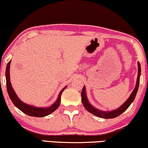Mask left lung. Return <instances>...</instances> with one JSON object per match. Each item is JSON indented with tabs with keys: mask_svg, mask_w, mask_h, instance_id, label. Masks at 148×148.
Returning <instances> with one entry per match:
<instances>
[{
	"mask_svg": "<svg viewBox=\"0 0 148 148\" xmlns=\"http://www.w3.org/2000/svg\"><path fill=\"white\" fill-rule=\"evenodd\" d=\"M140 76H141V65L138 62V75L137 78H136V83L134 87V90L132 91V92L130 94V96H129V98L127 99V100L124 102L122 105L119 106V108H117V109L112 110V111H101V110L96 108V107L91 105L90 102H89L87 99V93H86V88L85 86H84L83 88V91L81 93V97H82V103H83L84 107L86 108V110L89 112V113H92L93 115L97 116L98 117H101V118L104 119H111V118H115V117H117L119 115H121V113H123L130 106V104H132V102H133L135 96L137 93L138 89H139V80H140Z\"/></svg>",
	"mask_w": 148,
	"mask_h": 148,
	"instance_id": "8db88e82",
	"label": "left lung"
}]
</instances>
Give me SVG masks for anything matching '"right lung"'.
I'll return each mask as SVG.
<instances>
[{
	"mask_svg": "<svg viewBox=\"0 0 148 148\" xmlns=\"http://www.w3.org/2000/svg\"><path fill=\"white\" fill-rule=\"evenodd\" d=\"M10 63L11 61H9L7 63L6 67V72H5V77H6V84H7V92H8L9 96L11 100L14 103L15 106H16L18 109H20L24 113L27 114L29 116H32V117H42L47 116L50 114H51L52 112L55 111L57 108L59 107L61 103V96L62 94L63 91L65 90V88L63 87L61 91L59 93V96L57 100L52 104L51 106H48V107H37V106L31 105V104H28L27 103H24V102L20 100L18 98V96L16 95V92L13 89L12 83L10 81Z\"/></svg>",
	"mask_w": 148,
	"mask_h": 148,
	"instance_id": "1",
	"label": "right lung"
}]
</instances>
